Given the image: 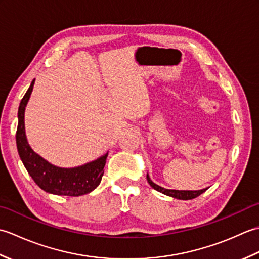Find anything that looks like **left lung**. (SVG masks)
<instances>
[{
  "label": "left lung",
  "instance_id": "left-lung-1",
  "mask_svg": "<svg viewBox=\"0 0 259 259\" xmlns=\"http://www.w3.org/2000/svg\"><path fill=\"white\" fill-rule=\"evenodd\" d=\"M147 180L153 189H156L157 191L161 192V194H163V195H167L169 197H172V198H176V199H180V200L194 199V198L200 196L202 192L206 191V189H201V190H175V189L162 188V187L158 186V185L153 183V181L150 179L149 175H147Z\"/></svg>",
  "mask_w": 259,
  "mask_h": 259
}]
</instances>
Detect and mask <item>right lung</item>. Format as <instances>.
Instances as JSON below:
<instances>
[{"mask_svg": "<svg viewBox=\"0 0 259 259\" xmlns=\"http://www.w3.org/2000/svg\"><path fill=\"white\" fill-rule=\"evenodd\" d=\"M34 81L35 80L32 81L30 88L21 100L18 111L19 123L18 130H16V146H18L21 160L34 183L49 194L71 197L89 194L101 183L108 152L96 160L82 164V166L62 168L54 166L33 151L25 135L24 112L33 85H34Z\"/></svg>", "mask_w": 259, "mask_h": 259, "instance_id": "right-lung-1", "label": "right lung"}]
</instances>
